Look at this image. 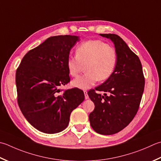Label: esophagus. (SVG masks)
<instances>
[{
    "label": "esophagus",
    "instance_id": "1",
    "mask_svg": "<svg viewBox=\"0 0 161 161\" xmlns=\"http://www.w3.org/2000/svg\"><path fill=\"white\" fill-rule=\"evenodd\" d=\"M84 93L85 99H86V100L89 99V96H88V94H87V91H84Z\"/></svg>",
    "mask_w": 161,
    "mask_h": 161
}]
</instances>
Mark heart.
<instances>
[{"instance_id": "heart-1", "label": "heart", "mask_w": 161, "mask_h": 161, "mask_svg": "<svg viewBox=\"0 0 161 161\" xmlns=\"http://www.w3.org/2000/svg\"><path fill=\"white\" fill-rule=\"evenodd\" d=\"M117 53L116 49L99 40H89L77 47L76 57L69 56L66 62L68 73L75 77L85 66L86 73L71 81L72 86L89 89L97 80L105 81L114 72Z\"/></svg>"}]
</instances>
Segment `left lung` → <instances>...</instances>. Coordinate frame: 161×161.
<instances>
[{
    "instance_id": "obj_1",
    "label": "left lung",
    "mask_w": 161,
    "mask_h": 161,
    "mask_svg": "<svg viewBox=\"0 0 161 161\" xmlns=\"http://www.w3.org/2000/svg\"><path fill=\"white\" fill-rule=\"evenodd\" d=\"M111 40L117 53L115 70L108 80L88 92L95 105L89 121L96 133L113 135L123 130L133 120L139 109L144 92V77L139 57L116 34H100Z\"/></svg>"
}]
</instances>
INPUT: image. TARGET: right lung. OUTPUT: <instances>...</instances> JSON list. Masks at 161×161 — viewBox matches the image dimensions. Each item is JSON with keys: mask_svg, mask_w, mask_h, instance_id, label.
<instances>
[{"mask_svg": "<svg viewBox=\"0 0 161 161\" xmlns=\"http://www.w3.org/2000/svg\"><path fill=\"white\" fill-rule=\"evenodd\" d=\"M79 40L76 36L49 37L24 56L16 72L19 107L31 125L42 133L64 130L72 110L84 100L77 88L62 93L59 89L70 81L66 62Z\"/></svg>", "mask_w": 161, "mask_h": 161, "instance_id": "1", "label": "right lung"}]
</instances>
